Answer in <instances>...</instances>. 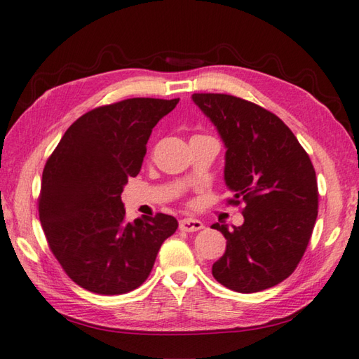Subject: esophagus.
I'll return each mask as SVG.
<instances>
[{
	"label": "esophagus",
	"instance_id": "obj_1",
	"mask_svg": "<svg viewBox=\"0 0 359 359\" xmlns=\"http://www.w3.org/2000/svg\"><path fill=\"white\" fill-rule=\"evenodd\" d=\"M179 228L182 231H187V233H193V231H199L203 228V224L201 220L193 219V217H185V219H180L179 222Z\"/></svg>",
	"mask_w": 359,
	"mask_h": 359
}]
</instances>
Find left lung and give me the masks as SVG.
<instances>
[{
    "label": "left lung",
    "mask_w": 359,
    "mask_h": 359,
    "mask_svg": "<svg viewBox=\"0 0 359 359\" xmlns=\"http://www.w3.org/2000/svg\"><path fill=\"white\" fill-rule=\"evenodd\" d=\"M225 143L224 177L243 203V224L230 231L224 256L212 264L219 284L239 293L278 285L306 253L318 217V182L309 154L273 112L226 94H193Z\"/></svg>",
    "instance_id": "obj_1"
}]
</instances>
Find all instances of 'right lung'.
I'll return each instance as SVG.
<instances>
[{
  "mask_svg": "<svg viewBox=\"0 0 359 359\" xmlns=\"http://www.w3.org/2000/svg\"><path fill=\"white\" fill-rule=\"evenodd\" d=\"M179 98H128L86 112L67 128L46 162L38 212L49 248L67 276L98 294L140 287L177 220L126 222L121 202L129 177L140 172L158 120Z\"/></svg>",
  "mask_w": 359,
  "mask_h": 359,
  "instance_id": "obj_1",
  "label": "right lung"
}]
</instances>
